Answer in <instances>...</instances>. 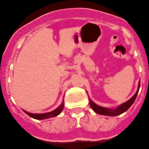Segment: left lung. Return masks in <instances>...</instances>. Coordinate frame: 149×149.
<instances>
[{"label": "left lung", "mask_w": 149, "mask_h": 149, "mask_svg": "<svg viewBox=\"0 0 149 149\" xmlns=\"http://www.w3.org/2000/svg\"><path fill=\"white\" fill-rule=\"evenodd\" d=\"M140 89V81L138 83V90L135 92V95L132 96V98L129 100L127 102H124V103L121 104L119 107H117L116 108H113V109H111V108H104V107L100 106L97 105V104H95L90 98L89 99V105H90L91 108H92L95 113H98V114L100 115H105V116H116L118 115H120L122 113H125V111H127L129 109L130 107L132 105V103L135 101V98H136L137 95H138V91Z\"/></svg>", "instance_id": "8db88e82"}]
</instances>
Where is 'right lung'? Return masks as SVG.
Masks as SVG:
<instances>
[{"label": "right lung", "mask_w": 149, "mask_h": 149, "mask_svg": "<svg viewBox=\"0 0 149 149\" xmlns=\"http://www.w3.org/2000/svg\"><path fill=\"white\" fill-rule=\"evenodd\" d=\"M63 108H64V101L63 100V102L61 103V105L59 107H57L55 110L51 111V112H49V113H29L27 111H24V112L25 113H27L28 116H30V117L33 118L35 119H38V120H41V119H49V118L54 117V116H57L60 114V113L63 111Z\"/></svg>", "instance_id": "1"}]
</instances>
